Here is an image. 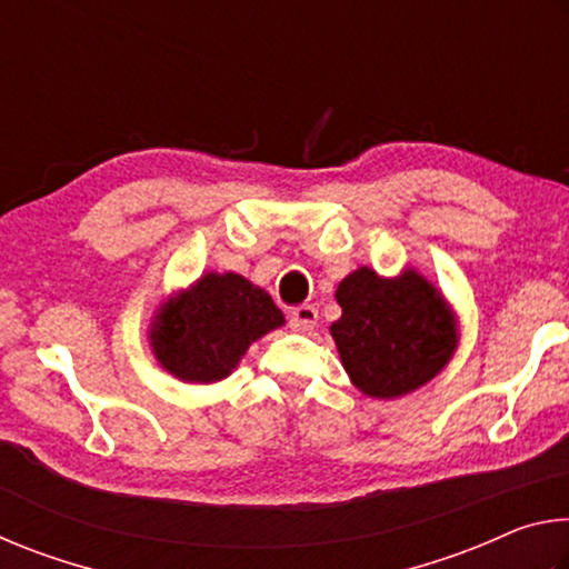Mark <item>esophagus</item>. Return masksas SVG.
<instances>
[{
	"label": "esophagus",
	"mask_w": 569,
	"mask_h": 569,
	"mask_svg": "<svg viewBox=\"0 0 569 569\" xmlns=\"http://www.w3.org/2000/svg\"><path fill=\"white\" fill-rule=\"evenodd\" d=\"M319 323V311L316 306H298L291 311V329L293 331H311Z\"/></svg>",
	"instance_id": "34e87169"
}]
</instances>
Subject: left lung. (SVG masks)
I'll return each instance as SVG.
<instances>
[{
    "label": "left lung",
    "instance_id": "obj_1",
    "mask_svg": "<svg viewBox=\"0 0 569 569\" xmlns=\"http://www.w3.org/2000/svg\"><path fill=\"white\" fill-rule=\"evenodd\" d=\"M336 301L341 319L329 331L363 397H407L435 379L459 346L455 308L411 266L391 278L356 268L336 288Z\"/></svg>",
    "mask_w": 569,
    "mask_h": 569
}]
</instances>
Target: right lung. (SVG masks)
Masks as SVG:
<instances>
[{
  "label": "right lung",
  "instance_id": "right-lung-1",
  "mask_svg": "<svg viewBox=\"0 0 569 569\" xmlns=\"http://www.w3.org/2000/svg\"><path fill=\"white\" fill-rule=\"evenodd\" d=\"M286 323L261 286L233 271L200 276L158 306L148 341L160 369L182 383H218L250 343Z\"/></svg>",
  "mask_w": 569,
  "mask_h": 569
}]
</instances>
